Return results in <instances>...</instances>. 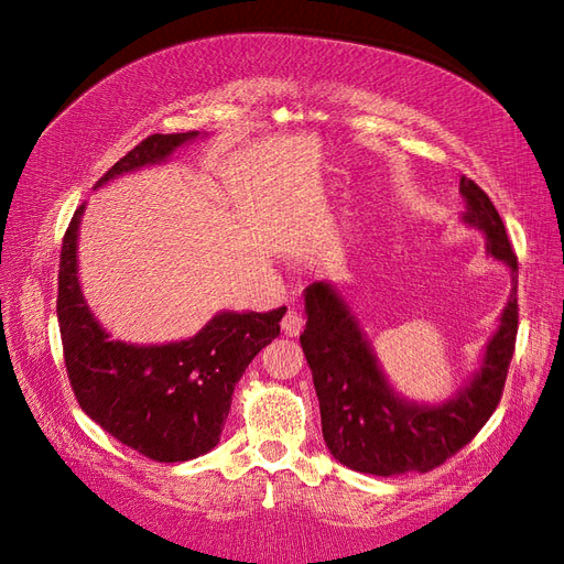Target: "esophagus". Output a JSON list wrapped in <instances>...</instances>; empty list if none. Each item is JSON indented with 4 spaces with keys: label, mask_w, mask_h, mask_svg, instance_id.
<instances>
[{
    "label": "esophagus",
    "mask_w": 564,
    "mask_h": 564,
    "mask_svg": "<svg viewBox=\"0 0 564 564\" xmlns=\"http://www.w3.org/2000/svg\"><path fill=\"white\" fill-rule=\"evenodd\" d=\"M282 332L286 336H299L303 332V315L296 308H289L282 317Z\"/></svg>",
    "instance_id": "esophagus-1"
}]
</instances>
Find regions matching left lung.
<instances>
[{
    "label": "left lung",
    "mask_w": 564,
    "mask_h": 564,
    "mask_svg": "<svg viewBox=\"0 0 564 564\" xmlns=\"http://www.w3.org/2000/svg\"><path fill=\"white\" fill-rule=\"evenodd\" d=\"M458 191L466 199L464 220L485 232L487 251L513 272V289L480 369L452 400L429 406L400 398L336 286L313 282L303 294L308 322L301 348L313 371L322 435L350 470L383 477L429 473L464 449L501 402L518 336V256L482 187L460 176Z\"/></svg>",
    "instance_id": "obj_1"
}]
</instances>
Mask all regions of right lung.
Here are the masks:
<instances>
[{
	"mask_svg": "<svg viewBox=\"0 0 564 564\" xmlns=\"http://www.w3.org/2000/svg\"><path fill=\"white\" fill-rule=\"evenodd\" d=\"M199 131L152 133L96 183L100 187L145 164L164 162ZM84 204L63 237L58 265V327L75 398L100 429L139 454L176 464L214 449L224 431L235 383L249 362L280 336L286 308L224 311L193 338L164 346L110 340L77 280V230Z\"/></svg>",
	"mask_w": 564,
	"mask_h": 564,
	"instance_id": "add662e5",
	"label": "right lung"
}]
</instances>
